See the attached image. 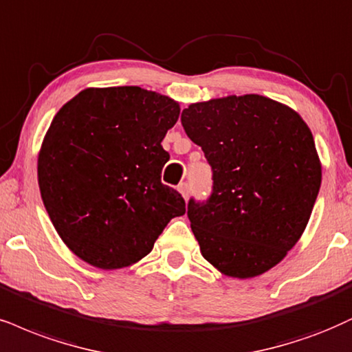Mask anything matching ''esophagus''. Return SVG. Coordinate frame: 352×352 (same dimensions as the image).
Instances as JSON below:
<instances>
[{
  "label": "esophagus",
  "mask_w": 352,
  "mask_h": 352,
  "mask_svg": "<svg viewBox=\"0 0 352 352\" xmlns=\"http://www.w3.org/2000/svg\"><path fill=\"white\" fill-rule=\"evenodd\" d=\"M177 190H179L181 196H183L186 201H188V197H189V184L188 183H181L179 186H177Z\"/></svg>",
  "instance_id": "1"
}]
</instances>
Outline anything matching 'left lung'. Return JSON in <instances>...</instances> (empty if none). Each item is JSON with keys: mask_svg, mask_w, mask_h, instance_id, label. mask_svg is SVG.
<instances>
[{"mask_svg": "<svg viewBox=\"0 0 352 352\" xmlns=\"http://www.w3.org/2000/svg\"><path fill=\"white\" fill-rule=\"evenodd\" d=\"M181 122L214 173L210 197L188 204L202 256L236 279L269 271L300 240L322 184L309 125L259 94L194 102Z\"/></svg>", "mask_w": 352, "mask_h": 352, "instance_id": "1", "label": "left lung"}]
</instances>
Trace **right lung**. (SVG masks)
<instances>
[{
  "instance_id": "add662e5",
  "label": "right lung",
  "mask_w": 352,
  "mask_h": 352,
  "mask_svg": "<svg viewBox=\"0 0 352 352\" xmlns=\"http://www.w3.org/2000/svg\"><path fill=\"white\" fill-rule=\"evenodd\" d=\"M179 111L155 91L117 86L83 89L55 114L38 151V188L56 233L91 266H132L186 214L181 194L162 183V142Z\"/></svg>"
}]
</instances>
